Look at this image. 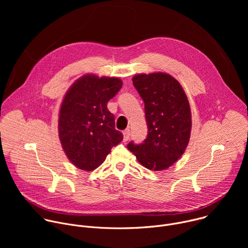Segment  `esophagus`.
Instances as JSON below:
<instances>
[{"instance_id": "34e87169", "label": "esophagus", "mask_w": 248, "mask_h": 248, "mask_svg": "<svg viewBox=\"0 0 248 248\" xmlns=\"http://www.w3.org/2000/svg\"><path fill=\"white\" fill-rule=\"evenodd\" d=\"M129 136H130V130H129V128H127L124 131V142H126V141L129 139Z\"/></svg>"}]
</instances>
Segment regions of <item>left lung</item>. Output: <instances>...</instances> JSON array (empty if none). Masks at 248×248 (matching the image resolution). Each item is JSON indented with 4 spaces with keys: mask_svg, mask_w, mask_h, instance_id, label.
Segmentation results:
<instances>
[{
    "mask_svg": "<svg viewBox=\"0 0 248 248\" xmlns=\"http://www.w3.org/2000/svg\"><path fill=\"white\" fill-rule=\"evenodd\" d=\"M133 86L145 105L148 134L142 143L132 141L127 148L138 162L151 170H163L178 161L188 144L191 112L187 97L171 76L137 75Z\"/></svg>",
    "mask_w": 248,
    "mask_h": 248,
    "instance_id": "8db88e82",
    "label": "left lung"
}]
</instances>
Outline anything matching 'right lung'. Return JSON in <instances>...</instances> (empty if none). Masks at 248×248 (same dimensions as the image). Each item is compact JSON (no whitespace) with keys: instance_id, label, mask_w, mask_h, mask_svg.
Wrapping results in <instances>:
<instances>
[{"instance_id":"obj_1","label":"right lung","mask_w":248,"mask_h":248,"mask_svg":"<svg viewBox=\"0 0 248 248\" xmlns=\"http://www.w3.org/2000/svg\"><path fill=\"white\" fill-rule=\"evenodd\" d=\"M122 86L117 78L87 75L66 92L59 115V136L65 155L78 169L95 170L124 139L107 108Z\"/></svg>"}]
</instances>
